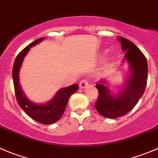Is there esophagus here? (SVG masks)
<instances>
[{
    "instance_id": "obj_1",
    "label": "esophagus",
    "mask_w": 158,
    "mask_h": 158,
    "mask_svg": "<svg viewBox=\"0 0 158 158\" xmlns=\"http://www.w3.org/2000/svg\"><path fill=\"white\" fill-rule=\"evenodd\" d=\"M87 86H88L87 79H83L80 81V82H79V87H80V89H84V88Z\"/></svg>"
}]
</instances>
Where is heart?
I'll return each mask as SVG.
<instances>
[{"instance_id": "heart-1", "label": "heart", "mask_w": 158, "mask_h": 158, "mask_svg": "<svg viewBox=\"0 0 158 158\" xmlns=\"http://www.w3.org/2000/svg\"><path fill=\"white\" fill-rule=\"evenodd\" d=\"M106 54H107V51H104L102 54H103V55H105ZM114 61V56H110V57H108L107 59H106V61H107V63L108 64H111V63H112Z\"/></svg>"}]
</instances>
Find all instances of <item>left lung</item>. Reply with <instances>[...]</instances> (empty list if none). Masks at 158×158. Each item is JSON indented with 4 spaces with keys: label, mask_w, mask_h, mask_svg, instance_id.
Here are the masks:
<instances>
[{
    "label": "left lung",
    "mask_w": 158,
    "mask_h": 158,
    "mask_svg": "<svg viewBox=\"0 0 158 158\" xmlns=\"http://www.w3.org/2000/svg\"><path fill=\"white\" fill-rule=\"evenodd\" d=\"M118 40L122 50L126 52L123 64H129V78L118 94L110 91L107 79L100 80L96 85L99 95L95 108L100 114L108 118L122 117L133 109L145 91L148 76L147 61L140 50L122 36Z\"/></svg>",
    "instance_id": "1"
}]
</instances>
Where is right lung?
I'll use <instances>...</instances> for the list:
<instances>
[{
    "instance_id": "right-lung-1",
    "label": "right lung",
    "mask_w": 158,
    "mask_h": 158,
    "mask_svg": "<svg viewBox=\"0 0 158 158\" xmlns=\"http://www.w3.org/2000/svg\"><path fill=\"white\" fill-rule=\"evenodd\" d=\"M44 40V37L36 40L34 42L29 44L18 54L13 65L12 78L16 99L20 107L33 120L44 125H50V124L55 123L61 118L65 110L70 96L78 90L79 85L73 84L68 87L61 88L56 93L55 96L51 101L44 104L32 102L26 97L19 82V72L24 57H26L30 48L39 43L42 42Z\"/></svg>"
}]
</instances>
